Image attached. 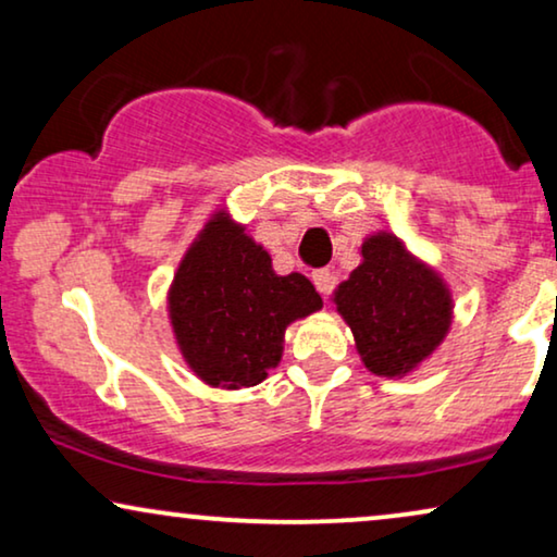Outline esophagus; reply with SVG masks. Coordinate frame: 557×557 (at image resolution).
I'll return each mask as SVG.
<instances>
[{"label": "esophagus", "mask_w": 557, "mask_h": 557, "mask_svg": "<svg viewBox=\"0 0 557 557\" xmlns=\"http://www.w3.org/2000/svg\"><path fill=\"white\" fill-rule=\"evenodd\" d=\"M311 281H314V286H317L319 294L326 296V294L332 292V273H330V269L314 271V273H311Z\"/></svg>", "instance_id": "esophagus-1"}]
</instances>
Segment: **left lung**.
Instances as JSON below:
<instances>
[{
	"mask_svg": "<svg viewBox=\"0 0 557 557\" xmlns=\"http://www.w3.org/2000/svg\"><path fill=\"white\" fill-rule=\"evenodd\" d=\"M360 256V265L332 292V304L352 330L364 368L380 377H406L451 332L454 294L446 278L391 231L370 233Z\"/></svg>",
	"mask_w": 557,
	"mask_h": 557,
	"instance_id": "left-lung-1",
	"label": "left lung"
}]
</instances>
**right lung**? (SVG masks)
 Here are the masks:
<instances>
[{
    "instance_id": "right-lung-1",
    "label": "right lung",
    "mask_w": 557,
    "mask_h": 557,
    "mask_svg": "<svg viewBox=\"0 0 557 557\" xmlns=\"http://www.w3.org/2000/svg\"><path fill=\"white\" fill-rule=\"evenodd\" d=\"M322 309L301 273L278 276L269 250L218 208L174 271L166 314L182 360L205 385L240 391L278 368L284 334Z\"/></svg>"
}]
</instances>
